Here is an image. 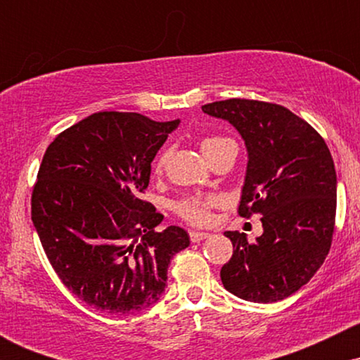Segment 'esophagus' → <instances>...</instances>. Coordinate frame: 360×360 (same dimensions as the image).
<instances>
[{
	"mask_svg": "<svg viewBox=\"0 0 360 360\" xmlns=\"http://www.w3.org/2000/svg\"><path fill=\"white\" fill-rule=\"evenodd\" d=\"M210 237V233H206V232H189V238H191V242H201V240H205V238H208Z\"/></svg>",
	"mask_w": 360,
	"mask_h": 360,
	"instance_id": "esophagus-1",
	"label": "esophagus"
}]
</instances>
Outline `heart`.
I'll return each mask as SVG.
<instances>
[{"label": "heart", "mask_w": 360, "mask_h": 360, "mask_svg": "<svg viewBox=\"0 0 360 360\" xmlns=\"http://www.w3.org/2000/svg\"><path fill=\"white\" fill-rule=\"evenodd\" d=\"M225 142H229V139L225 137H206L201 142V150L203 154L212 157L217 148L223 146ZM167 152H162L159 155L155 162V171L160 172L167 162ZM218 205V198L214 196H200V194H191V196H186L181 201L176 203V213L183 218L184 221L191 223V225H206L212 218V210Z\"/></svg>", "instance_id": "1"}]
</instances>
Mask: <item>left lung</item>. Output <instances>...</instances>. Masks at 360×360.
Here are the masks:
<instances>
[{
    "label": "left lung",
    "mask_w": 360,
    "mask_h": 360,
    "mask_svg": "<svg viewBox=\"0 0 360 360\" xmlns=\"http://www.w3.org/2000/svg\"><path fill=\"white\" fill-rule=\"evenodd\" d=\"M206 115L226 120L245 142V183L238 214L259 213L264 233L225 232L233 255L221 267L226 291L254 303H276L308 283L332 245L337 212V174L321 135L276 103L214 101Z\"/></svg>",
    "instance_id": "1"
}]
</instances>
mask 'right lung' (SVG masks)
<instances>
[{
  "instance_id": "add662e5",
  "label": "right lung",
  "mask_w": 360,
  "mask_h": 360,
  "mask_svg": "<svg viewBox=\"0 0 360 360\" xmlns=\"http://www.w3.org/2000/svg\"><path fill=\"white\" fill-rule=\"evenodd\" d=\"M179 120L100 111L60 131L32 191V221L65 288L98 311H142L164 292L171 259L189 245L181 226L140 194Z\"/></svg>"
}]
</instances>
